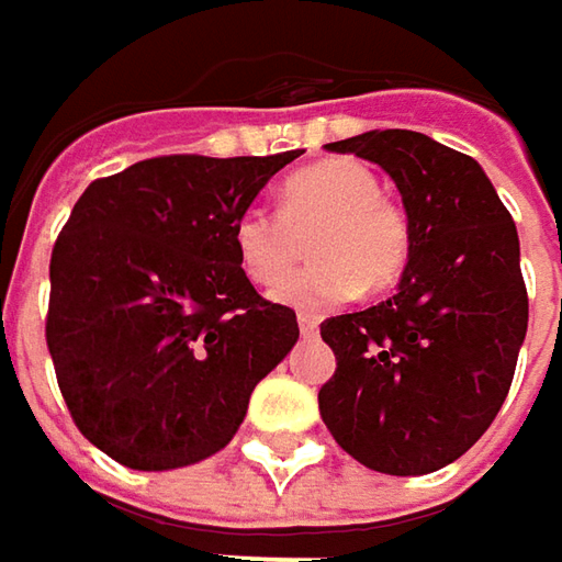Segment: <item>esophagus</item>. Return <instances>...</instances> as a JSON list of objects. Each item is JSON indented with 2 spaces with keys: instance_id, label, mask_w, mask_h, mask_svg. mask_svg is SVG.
I'll list each match as a JSON object with an SVG mask.
<instances>
[{
  "instance_id": "1",
  "label": "esophagus",
  "mask_w": 562,
  "mask_h": 562,
  "mask_svg": "<svg viewBox=\"0 0 562 562\" xmlns=\"http://www.w3.org/2000/svg\"><path fill=\"white\" fill-rule=\"evenodd\" d=\"M300 331H303V337L318 335V318L315 315H300Z\"/></svg>"
}]
</instances>
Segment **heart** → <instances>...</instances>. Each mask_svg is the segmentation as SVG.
Segmentation results:
<instances>
[{
    "mask_svg": "<svg viewBox=\"0 0 562 562\" xmlns=\"http://www.w3.org/2000/svg\"><path fill=\"white\" fill-rule=\"evenodd\" d=\"M310 237L315 262L288 274L271 300L318 315L337 310L369 288H387L409 259V222L381 196L378 178L353 159H325L291 175L278 193V212L249 203L237 212L231 240L237 262L256 284H271L291 269L300 240Z\"/></svg>",
    "mask_w": 562,
    "mask_h": 562,
    "instance_id": "b5f03b06",
    "label": "heart"
}]
</instances>
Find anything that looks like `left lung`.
I'll return each instance as SVG.
<instances>
[{
	"mask_svg": "<svg viewBox=\"0 0 562 562\" xmlns=\"http://www.w3.org/2000/svg\"><path fill=\"white\" fill-rule=\"evenodd\" d=\"M325 149L391 175L413 244L394 296L322 325L337 369L318 413L357 463L425 475L460 460L507 400L529 328L519 234L482 165L425 134Z\"/></svg>",
	"mask_w": 562,
	"mask_h": 562,
	"instance_id": "left-lung-1",
	"label": "left lung"
}]
</instances>
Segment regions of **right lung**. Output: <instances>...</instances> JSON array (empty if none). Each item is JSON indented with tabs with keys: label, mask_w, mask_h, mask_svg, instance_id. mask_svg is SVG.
Listing matches in <instances>:
<instances>
[{
	"label": "right lung",
	"mask_w": 562,
	"mask_h": 562,
	"mask_svg": "<svg viewBox=\"0 0 562 562\" xmlns=\"http://www.w3.org/2000/svg\"><path fill=\"white\" fill-rule=\"evenodd\" d=\"M296 153L162 156L83 190L49 262L46 344L87 441L140 472L218 453L300 337L231 227Z\"/></svg>",
	"instance_id": "obj_1"
}]
</instances>
